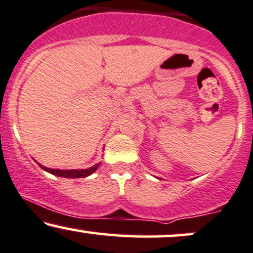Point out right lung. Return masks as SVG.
Masks as SVG:
<instances>
[{
  "label": "right lung",
  "instance_id": "add662e5",
  "mask_svg": "<svg viewBox=\"0 0 253 253\" xmlns=\"http://www.w3.org/2000/svg\"><path fill=\"white\" fill-rule=\"evenodd\" d=\"M100 163H97V165L92 166L91 168L87 169H70V170H62V169H50V168H46L43 166L39 165L43 170L48 171V173L56 175V176L60 177H70V179H78V177H86L88 175L93 174L94 171L97 170V168L99 167Z\"/></svg>",
  "mask_w": 253,
  "mask_h": 253
}]
</instances>
